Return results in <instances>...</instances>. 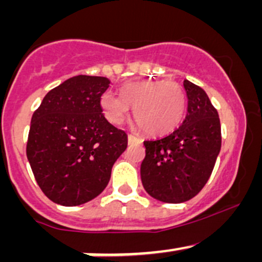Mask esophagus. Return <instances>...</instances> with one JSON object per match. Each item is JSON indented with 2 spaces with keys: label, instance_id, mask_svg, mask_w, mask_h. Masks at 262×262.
Returning <instances> with one entry per match:
<instances>
[{
  "label": "esophagus",
  "instance_id": "1",
  "mask_svg": "<svg viewBox=\"0 0 262 262\" xmlns=\"http://www.w3.org/2000/svg\"><path fill=\"white\" fill-rule=\"evenodd\" d=\"M128 142L129 143H141V139L137 138V137H134L133 134H129L128 136Z\"/></svg>",
  "mask_w": 262,
  "mask_h": 262
}]
</instances>
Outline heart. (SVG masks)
<instances>
[{
    "mask_svg": "<svg viewBox=\"0 0 262 262\" xmlns=\"http://www.w3.org/2000/svg\"><path fill=\"white\" fill-rule=\"evenodd\" d=\"M100 104L110 123H123L132 106L134 119L147 134L162 136L181 123L186 95L178 82L138 81L126 83L121 89V96L104 92Z\"/></svg>",
    "mask_w": 262,
    "mask_h": 262,
    "instance_id": "heart-1",
    "label": "heart"
}]
</instances>
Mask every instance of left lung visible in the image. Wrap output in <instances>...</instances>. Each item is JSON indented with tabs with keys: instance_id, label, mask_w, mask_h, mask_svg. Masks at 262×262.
I'll return each instance as SVG.
<instances>
[{
	"instance_id": "left-lung-1",
	"label": "left lung",
	"mask_w": 262,
	"mask_h": 262,
	"mask_svg": "<svg viewBox=\"0 0 262 262\" xmlns=\"http://www.w3.org/2000/svg\"><path fill=\"white\" fill-rule=\"evenodd\" d=\"M187 112L184 121L163 138L144 142L141 165L144 190L155 199L179 204L194 198L209 180L221 152L218 112L202 87L184 81Z\"/></svg>"
}]
</instances>
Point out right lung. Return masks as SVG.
Segmentation results:
<instances>
[{
	"label": "right lung",
	"instance_id": "add662e5",
	"mask_svg": "<svg viewBox=\"0 0 262 262\" xmlns=\"http://www.w3.org/2000/svg\"><path fill=\"white\" fill-rule=\"evenodd\" d=\"M110 81L75 76L50 90L33 114L26 156L41 191L64 207L104 191L115 161L128 146L125 132L102 114Z\"/></svg>",
	"mask_w": 262,
	"mask_h": 262
}]
</instances>
